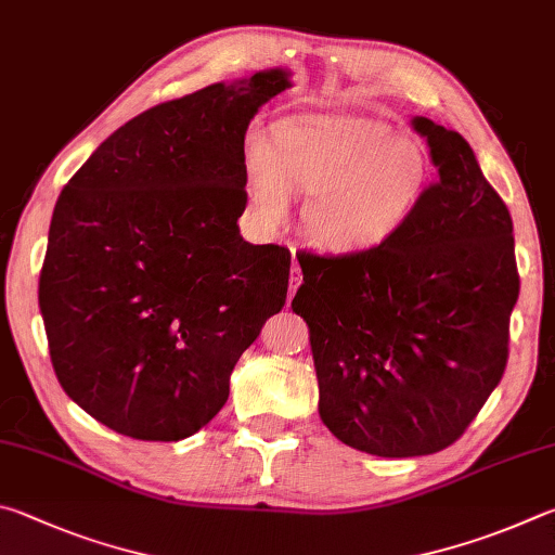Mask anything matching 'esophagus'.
<instances>
[{"instance_id": "obj_1", "label": "esophagus", "mask_w": 555, "mask_h": 555, "mask_svg": "<svg viewBox=\"0 0 555 555\" xmlns=\"http://www.w3.org/2000/svg\"><path fill=\"white\" fill-rule=\"evenodd\" d=\"M299 285H302V268L293 262V268H289V297L297 293Z\"/></svg>"}]
</instances>
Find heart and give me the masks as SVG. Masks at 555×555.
I'll return each instance as SVG.
<instances>
[{"instance_id": "1", "label": "heart", "mask_w": 555, "mask_h": 555, "mask_svg": "<svg viewBox=\"0 0 555 555\" xmlns=\"http://www.w3.org/2000/svg\"><path fill=\"white\" fill-rule=\"evenodd\" d=\"M243 172L260 219L287 217L289 192L312 194L305 227L332 253H371L397 238L429 188L424 149L371 116H289L272 143L248 133Z\"/></svg>"}]
</instances>
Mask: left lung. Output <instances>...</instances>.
<instances>
[{"label": "left lung", "instance_id": "1", "mask_svg": "<svg viewBox=\"0 0 555 555\" xmlns=\"http://www.w3.org/2000/svg\"><path fill=\"white\" fill-rule=\"evenodd\" d=\"M439 178L371 253H297L319 416L351 449L412 459L459 441L500 385L519 297L512 217L470 143L426 116Z\"/></svg>", "mask_w": 555, "mask_h": 555}]
</instances>
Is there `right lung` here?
<instances>
[{"label": "right lung", "instance_id": "1", "mask_svg": "<svg viewBox=\"0 0 555 555\" xmlns=\"http://www.w3.org/2000/svg\"><path fill=\"white\" fill-rule=\"evenodd\" d=\"M289 73L163 102L116 129L55 202L38 307L57 383L141 441L197 434L285 307L289 250L243 241V141Z\"/></svg>", "mask_w": 555, "mask_h": 555}]
</instances>
